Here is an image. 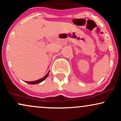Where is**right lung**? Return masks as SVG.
Instances as JSON below:
<instances>
[{
    "instance_id": "obj_1",
    "label": "right lung",
    "mask_w": 121,
    "mask_h": 121,
    "mask_svg": "<svg viewBox=\"0 0 121 121\" xmlns=\"http://www.w3.org/2000/svg\"><path fill=\"white\" fill-rule=\"evenodd\" d=\"M49 71L48 72V73H47V74L45 75V76H44V77H43V78L39 79V80H36V81H26V82H27V83H28V84H31V85L39 84V83L41 82L44 81V80H45V79L47 77H48V75H49Z\"/></svg>"
}]
</instances>
